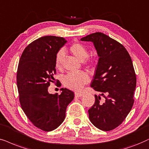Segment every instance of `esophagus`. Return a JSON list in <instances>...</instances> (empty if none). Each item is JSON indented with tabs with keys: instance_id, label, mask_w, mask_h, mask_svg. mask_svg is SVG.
I'll return each mask as SVG.
<instances>
[{
	"instance_id": "esophagus-1",
	"label": "esophagus",
	"mask_w": 149,
	"mask_h": 149,
	"mask_svg": "<svg viewBox=\"0 0 149 149\" xmlns=\"http://www.w3.org/2000/svg\"><path fill=\"white\" fill-rule=\"evenodd\" d=\"M82 95H83V93H78V92H77V93H75V97H82Z\"/></svg>"
}]
</instances>
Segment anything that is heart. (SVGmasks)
<instances>
[{"label":"heart","instance_id":"obj_1","mask_svg":"<svg viewBox=\"0 0 149 149\" xmlns=\"http://www.w3.org/2000/svg\"><path fill=\"white\" fill-rule=\"evenodd\" d=\"M69 50L77 58L81 61H84L88 65L94 64V57L88 58V51L85 45L80 42H74L71 45ZM65 56V52L63 49L59 50L55 57V67L61 69L63 65V61ZM90 78L88 73L85 71H80L76 72H70L65 75L63 78V84L67 88L73 91L82 89L84 84L88 83Z\"/></svg>","mask_w":149,"mask_h":149}]
</instances>
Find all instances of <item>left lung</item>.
Masks as SVG:
<instances>
[{
    "label": "left lung",
    "instance_id": "1",
    "mask_svg": "<svg viewBox=\"0 0 149 149\" xmlns=\"http://www.w3.org/2000/svg\"><path fill=\"white\" fill-rule=\"evenodd\" d=\"M93 43L99 60L91 86L105 98L95 95L88 109L91 123L109 131L121 125L132 109L136 75L131 58L125 47L104 33L96 32L80 39Z\"/></svg>",
    "mask_w": 149,
    "mask_h": 149
}]
</instances>
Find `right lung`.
Segmentation results:
<instances>
[{
	"label": "right lung",
	"instance_id": "1",
	"mask_svg": "<svg viewBox=\"0 0 149 149\" xmlns=\"http://www.w3.org/2000/svg\"><path fill=\"white\" fill-rule=\"evenodd\" d=\"M67 40L46 36L33 41L20 56L16 80L20 106L35 127L44 131L56 129L65 118L74 93L66 88L62 93L50 94L48 87L56 74L55 57ZM58 81V80H57Z\"/></svg>",
	"mask_w": 149,
	"mask_h": 149
}]
</instances>
